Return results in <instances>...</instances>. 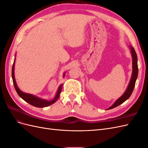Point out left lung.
Returning a JSON list of instances; mask_svg holds the SVG:
<instances>
[{"label":"left lung","instance_id":"1","mask_svg":"<svg viewBox=\"0 0 148 148\" xmlns=\"http://www.w3.org/2000/svg\"><path fill=\"white\" fill-rule=\"evenodd\" d=\"M130 49H131V52H132V59H133V73H132L131 80L130 82V83L128 84V86L127 89L126 91L125 92L123 95L121 96L119 99H117L115 101V102L112 106L110 107H109V109H107V110L113 109L114 107H116L117 106L120 105L121 104H122L123 102H124L125 101L127 100L128 98L130 97L133 91L134 88H135V86L136 80L137 79L138 74V58H137L136 53L134 48L132 47H130Z\"/></svg>","mask_w":148,"mask_h":148}]
</instances>
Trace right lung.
Returning a JSON list of instances; mask_svg holds the SVG:
<instances>
[{
    "label": "right lung",
    "mask_w": 148,
    "mask_h": 148,
    "mask_svg": "<svg viewBox=\"0 0 148 148\" xmlns=\"http://www.w3.org/2000/svg\"><path fill=\"white\" fill-rule=\"evenodd\" d=\"M14 66H15V61L13 62V64L12 66V79H13V85H14V87L15 88V90L17 92L18 95V96L21 97L24 101L26 102H27L29 103V104L32 105L34 107H47L50 105H52L53 103L56 102V101L59 99V97L60 96V93L62 91V84H60V86L59 87V89H58V91L57 92V95L55 97L54 99H53L51 101H47L44 99H40L39 97H36L34 96H33L31 95H29V94H26L23 92H22L20 90V89L18 88L16 82H15V76H14ZM65 74L64 75V77Z\"/></svg>",
    "instance_id": "1"
}]
</instances>
